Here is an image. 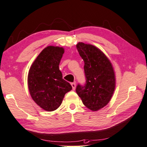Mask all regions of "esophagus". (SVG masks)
<instances>
[{
    "label": "esophagus",
    "instance_id": "34e87169",
    "mask_svg": "<svg viewBox=\"0 0 147 147\" xmlns=\"http://www.w3.org/2000/svg\"><path fill=\"white\" fill-rule=\"evenodd\" d=\"M71 86H72V87H73V90H75V88H76V83L75 82H72Z\"/></svg>",
    "mask_w": 147,
    "mask_h": 147
}]
</instances>
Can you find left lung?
I'll return each mask as SVG.
<instances>
[{
  "label": "left lung",
  "instance_id": "obj_1",
  "mask_svg": "<svg viewBox=\"0 0 147 147\" xmlns=\"http://www.w3.org/2000/svg\"><path fill=\"white\" fill-rule=\"evenodd\" d=\"M76 48L84 62L85 86L78 84L76 92L85 106L96 111L110 101L115 88V76L111 61L101 50L79 42Z\"/></svg>",
  "mask_w": 147,
  "mask_h": 147
}]
</instances>
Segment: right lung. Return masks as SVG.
I'll return each instance as SVG.
<instances>
[{
  "label": "right lung",
  "mask_w": 147,
  "mask_h": 147,
  "mask_svg": "<svg viewBox=\"0 0 147 147\" xmlns=\"http://www.w3.org/2000/svg\"><path fill=\"white\" fill-rule=\"evenodd\" d=\"M64 52L63 47L47 46L30 68L28 75L30 94L33 100L45 111L57 109L65 94L72 90L71 85L63 79L59 68Z\"/></svg>",
  "instance_id": "1"
}]
</instances>
